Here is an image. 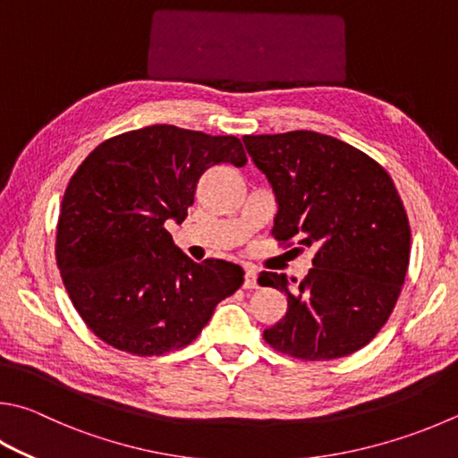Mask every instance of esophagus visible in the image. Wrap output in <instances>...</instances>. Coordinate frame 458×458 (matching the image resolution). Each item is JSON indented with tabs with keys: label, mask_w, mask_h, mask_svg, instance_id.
Listing matches in <instances>:
<instances>
[{
	"label": "esophagus",
	"mask_w": 458,
	"mask_h": 458,
	"mask_svg": "<svg viewBox=\"0 0 458 458\" xmlns=\"http://www.w3.org/2000/svg\"><path fill=\"white\" fill-rule=\"evenodd\" d=\"M244 288H246V290L258 288V276H256L254 270H248V272L244 274Z\"/></svg>",
	"instance_id": "1"
}]
</instances>
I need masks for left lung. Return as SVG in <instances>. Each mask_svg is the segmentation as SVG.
Instances as JSON below:
<instances>
[{"instance_id": "8db88e82", "label": "left lung", "mask_w": 458, "mask_h": 458, "mask_svg": "<svg viewBox=\"0 0 458 458\" xmlns=\"http://www.w3.org/2000/svg\"><path fill=\"white\" fill-rule=\"evenodd\" d=\"M242 140L276 196L274 238L286 244L301 236L298 244L314 248L296 288L286 274L258 278L288 301L264 340L302 360L360 351L385 327L409 268L411 226L393 178L360 149L318 131Z\"/></svg>"}]
</instances>
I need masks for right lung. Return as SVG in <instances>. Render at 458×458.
<instances>
[{
  "instance_id": "add662e5",
  "label": "right lung",
  "mask_w": 458,
  "mask_h": 458,
  "mask_svg": "<svg viewBox=\"0 0 458 458\" xmlns=\"http://www.w3.org/2000/svg\"><path fill=\"white\" fill-rule=\"evenodd\" d=\"M226 162H248L236 136L156 123L106 140L72 176L55 260L73 309L106 344L138 356L178 351L242 286L238 264H198L164 228L184 222L202 174Z\"/></svg>"
}]
</instances>
